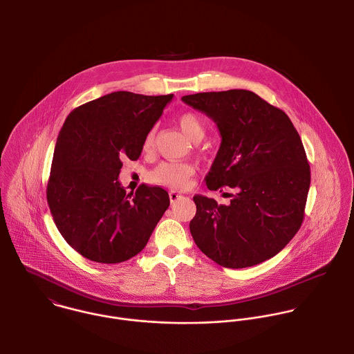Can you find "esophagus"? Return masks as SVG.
I'll list each match as a JSON object with an SVG mask.
<instances>
[{"instance_id": "obj_1", "label": "esophagus", "mask_w": 354, "mask_h": 354, "mask_svg": "<svg viewBox=\"0 0 354 354\" xmlns=\"http://www.w3.org/2000/svg\"><path fill=\"white\" fill-rule=\"evenodd\" d=\"M169 198H170V202H177V201L181 198V194H178V192H176V191H171V192L169 194Z\"/></svg>"}]
</instances>
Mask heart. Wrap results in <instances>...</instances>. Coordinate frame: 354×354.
Returning a JSON list of instances; mask_svg holds the SVG:
<instances>
[{
	"label": "heart",
	"instance_id": "heart-1",
	"mask_svg": "<svg viewBox=\"0 0 354 354\" xmlns=\"http://www.w3.org/2000/svg\"><path fill=\"white\" fill-rule=\"evenodd\" d=\"M177 124L181 128V131L185 133V136L194 142H201L205 135V125L202 118L192 111H185L178 115ZM155 127L149 129V132L145 136L143 140V150L146 152L152 151L155 146ZM195 174V167L191 163L185 162H162L159 163L151 173V178L153 183L181 189L185 188L191 180V177Z\"/></svg>",
	"mask_w": 354,
	"mask_h": 354
}]
</instances>
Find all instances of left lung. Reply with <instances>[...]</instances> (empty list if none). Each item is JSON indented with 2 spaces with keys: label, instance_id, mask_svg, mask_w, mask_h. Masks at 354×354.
Here are the masks:
<instances>
[{
  "label": "left lung",
  "instance_id": "left-lung-1",
  "mask_svg": "<svg viewBox=\"0 0 354 354\" xmlns=\"http://www.w3.org/2000/svg\"><path fill=\"white\" fill-rule=\"evenodd\" d=\"M208 115L222 142L205 176L209 191L232 188L230 204L194 196L191 234L205 256L245 268L281 252L301 227L310 184L303 142L281 109L248 90L181 98Z\"/></svg>",
  "mask_w": 354,
  "mask_h": 354
}]
</instances>
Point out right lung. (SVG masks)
<instances>
[{"mask_svg": "<svg viewBox=\"0 0 354 354\" xmlns=\"http://www.w3.org/2000/svg\"><path fill=\"white\" fill-rule=\"evenodd\" d=\"M169 95L117 91L69 113L57 138L48 203L64 240L83 257L114 264L136 256L167 209L169 194L142 184L127 194L122 159H139Z\"/></svg>", "mask_w": 354, "mask_h": 354, "instance_id": "add662e5", "label": "right lung"}]
</instances>
